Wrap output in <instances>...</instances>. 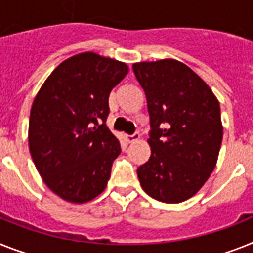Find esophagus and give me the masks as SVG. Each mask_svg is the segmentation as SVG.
Listing matches in <instances>:
<instances>
[{
    "mask_svg": "<svg viewBox=\"0 0 253 253\" xmlns=\"http://www.w3.org/2000/svg\"><path fill=\"white\" fill-rule=\"evenodd\" d=\"M139 138H141V134H139V131H135V133H133V134L126 135V141H128L129 143L137 141V139H139Z\"/></svg>",
    "mask_w": 253,
    "mask_h": 253,
    "instance_id": "34e87169",
    "label": "esophagus"
}]
</instances>
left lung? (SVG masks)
Wrapping results in <instances>:
<instances>
[{
  "label": "left lung",
  "instance_id": "left-lung-1",
  "mask_svg": "<svg viewBox=\"0 0 253 253\" xmlns=\"http://www.w3.org/2000/svg\"><path fill=\"white\" fill-rule=\"evenodd\" d=\"M150 115L151 156L137 169L145 193L181 203L202 189L216 167L221 142L220 103L191 68L176 59L133 64Z\"/></svg>",
  "mask_w": 253,
  "mask_h": 253
}]
</instances>
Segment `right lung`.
Listing matches in <instances>:
<instances>
[{"label":"right lung","mask_w":253,"mask_h":253,"mask_svg":"<svg viewBox=\"0 0 253 253\" xmlns=\"http://www.w3.org/2000/svg\"><path fill=\"white\" fill-rule=\"evenodd\" d=\"M126 74L123 62L77 54L56 67L33 101L29 151L43 182L67 202L86 203L106 189L122 152L106 125L108 97Z\"/></svg>","instance_id":"add662e5"}]
</instances>
